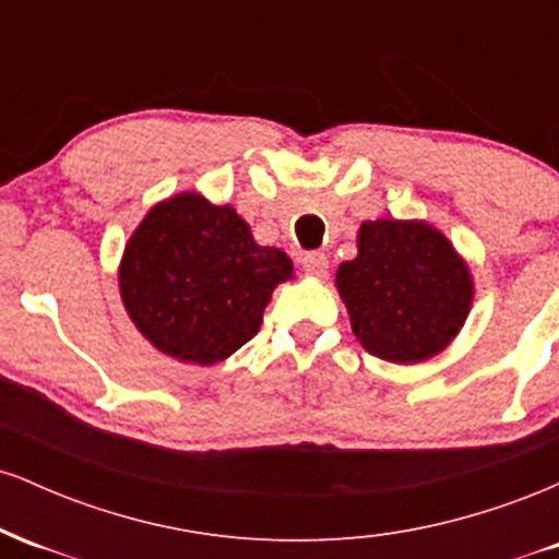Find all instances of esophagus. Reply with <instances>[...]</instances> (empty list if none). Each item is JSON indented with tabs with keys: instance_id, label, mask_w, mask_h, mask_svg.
Listing matches in <instances>:
<instances>
[{
	"instance_id": "34e87169",
	"label": "esophagus",
	"mask_w": 559,
	"mask_h": 559,
	"mask_svg": "<svg viewBox=\"0 0 559 559\" xmlns=\"http://www.w3.org/2000/svg\"><path fill=\"white\" fill-rule=\"evenodd\" d=\"M301 267H305L307 275L312 278H323L329 273V258L323 252H305L301 254Z\"/></svg>"
}]
</instances>
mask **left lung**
Returning <instances> with one entry per match:
<instances>
[{
  "label": "left lung",
  "instance_id": "8db88e82",
  "mask_svg": "<svg viewBox=\"0 0 559 559\" xmlns=\"http://www.w3.org/2000/svg\"><path fill=\"white\" fill-rule=\"evenodd\" d=\"M333 284L365 352L415 365L444 352L471 316L476 284L463 254L426 221H365L357 258Z\"/></svg>",
  "mask_w": 559,
  "mask_h": 559
}]
</instances>
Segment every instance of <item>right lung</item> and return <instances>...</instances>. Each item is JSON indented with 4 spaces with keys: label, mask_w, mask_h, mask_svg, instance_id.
I'll return each mask as SVG.
<instances>
[{
    "label": "right lung",
    "mask_w": 559,
    "mask_h": 559,
    "mask_svg": "<svg viewBox=\"0 0 559 559\" xmlns=\"http://www.w3.org/2000/svg\"><path fill=\"white\" fill-rule=\"evenodd\" d=\"M294 278L278 247H260L230 204L181 191L150 210L118 265L120 299L157 352L186 365L223 362L262 325L275 286Z\"/></svg>",
    "instance_id": "right-lung-1"
}]
</instances>
